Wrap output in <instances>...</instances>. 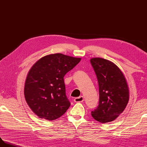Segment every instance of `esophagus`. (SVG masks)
<instances>
[{"label": "esophagus", "instance_id": "1", "mask_svg": "<svg viewBox=\"0 0 147 147\" xmlns=\"http://www.w3.org/2000/svg\"><path fill=\"white\" fill-rule=\"evenodd\" d=\"M74 102H77V103H78V102H83V100H84L83 96H79V97H76V98H74Z\"/></svg>", "mask_w": 147, "mask_h": 147}]
</instances>
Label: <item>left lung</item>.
I'll list each match as a JSON object with an SVG mask.
<instances>
[{"instance_id": "8db88e82", "label": "left lung", "mask_w": 147, "mask_h": 147, "mask_svg": "<svg viewBox=\"0 0 147 147\" xmlns=\"http://www.w3.org/2000/svg\"><path fill=\"white\" fill-rule=\"evenodd\" d=\"M90 62L99 86V104L92 116L101 123L112 122L123 113L129 102L126 79L114 62L100 57H93Z\"/></svg>"}]
</instances>
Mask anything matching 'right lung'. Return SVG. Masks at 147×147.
I'll list each match as a JSON object with an SVG mask.
<instances>
[{"label": "right lung", "mask_w": 147, "mask_h": 147, "mask_svg": "<svg viewBox=\"0 0 147 147\" xmlns=\"http://www.w3.org/2000/svg\"><path fill=\"white\" fill-rule=\"evenodd\" d=\"M80 61L81 58L57 53L43 56L31 67L24 95L37 116L52 121L67 111L71 104L65 95L64 77Z\"/></svg>", "instance_id": "add662e5"}]
</instances>
